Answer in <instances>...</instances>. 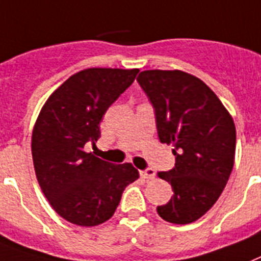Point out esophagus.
Returning <instances> with one entry per match:
<instances>
[{"instance_id":"obj_1","label":"esophagus","mask_w":261,"mask_h":261,"mask_svg":"<svg viewBox=\"0 0 261 261\" xmlns=\"http://www.w3.org/2000/svg\"><path fill=\"white\" fill-rule=\"evenodd\" d=\"M139 174H141L142 178L145 179H152L155 177V171L152 170V169H146V170H141L139 171Z\"/></svg>"}]
</instances>
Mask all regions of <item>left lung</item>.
<instances>
[{"label":"left lung","instance_id":"1","mask_svg":"<svg viewBox=\"0 0 261 261\" xmlns=\"http://www.w3.org/2000/svg\"><path fill=\"white\" fill-rule=\"evenodd\" d=\"M137 80L155 110L160 141L174 147L175 166L158 173L174 194L156 212L171 224H190L215 205L232 173L233 118L217 95L188 72L150 69Z\"/></svg>","mask_w":261,"mask_h":261}]
</instances>
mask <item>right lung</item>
I'll return each instance as SVG.
<instances>
[{
    "label": "right lung",
    "mask_w": 261,
    "mask_h": 261,
    "mask_svg": "<svg viewBox=\"0 0 261 261\" xmlns=\"http://www.w3.org/2000/svg\"><path fill=\"white\" fill-rule=\"evenodd\" d=\"M138 72H76L50 94L37 116L32 133L36 177L55 212L75 225L95 226L111 219L124 188L139 178L131 164H110L84 150L100 138L101 118Z\"/></svg>",
    "instance_id": "1"
}]
</instances>
